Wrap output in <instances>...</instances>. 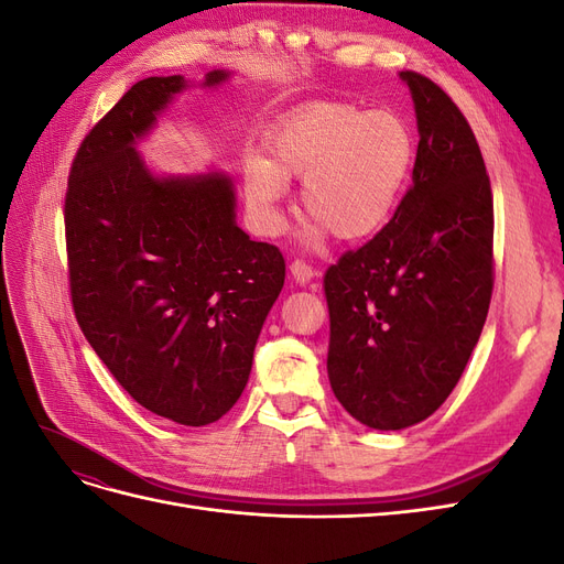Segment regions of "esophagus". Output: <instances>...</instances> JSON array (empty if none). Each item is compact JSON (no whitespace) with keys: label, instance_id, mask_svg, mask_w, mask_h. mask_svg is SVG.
I'll return each mask as SVG.
<instances>
[{"label":"esophagus","instance_id":"1","mask_svg":"<svg viewBox=\"0 0 564 564\" xmlns=\"http://www.w3.org/2000/svg\"><path fill=\"white\" fill-rule=\"evenodd\" d=\"M289 270H292V278L296 280V284H308L315 275H317V272L308 265V263H305V261H292V265H289Z\"/></svg>","mask_w":564,"mask_h":564}]
</instances>
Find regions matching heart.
I'll list each match as a JSON object with an SVG mask.
<instances>
[{
  "instance_id": "heart-1",
  "label": "heart",
  "mask_w": 564,
  "mask_h": 564,
  "mask_svg": "<svg viewBox=\"0 0 564 564\" xmlns=\"http://www.w3.org/2000/svg\"><path fill=\"white\" fill-rule=\"evenodd\" d=\"M268 155L245 164V195L261 230H278L286 181L301 178V209L315 218L305 228L308 242H319L327 228L355 242L379 232L395 214L416 143L395 112L311 104L268 135Z\"/></svg>"
}]
</instances>
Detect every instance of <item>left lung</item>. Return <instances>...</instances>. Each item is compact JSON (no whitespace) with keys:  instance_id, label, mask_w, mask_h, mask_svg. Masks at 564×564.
I'll return each mask as SVG.
<instances>
[{"instance_id":"obj_1","label":"left lung","mask_w":564,"mask_h":564,"mask_svg":"<svg viewBox=\"0 0 564 564\" xmlns=\"http://www.w3.org/2000/svg\"><path fill=\"white\" fill-rule=\"evenodd\" d=\"M414 100L412 187L388 226L324 275L336 400L377 431H402L449 398L491 299L494 204L480 145L437 84L400 73Z\"/></svg>"}]
</instances>
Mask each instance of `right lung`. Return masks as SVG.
Here are the masks:
<instances>
[{
	"label": "right lung",
	"instance_id": "add662e5",
	"mask_svg": "<svg viewBox=\"0 0 564 564\" xmlns=\"http://www.w3.org/2000/svg\"><path fill=\"white\" fill-rule=\"evenodd\" d=\"M228 79L212 70L199 87ZM191 87L183 75L135 82L89 131L67 181L65 242L77 322L119 386L152 414L207 425L242 395L284 259L237 226L228 174H155L139 152Z\"/></svg>",
	"mask_w": 564,
	"mask_h": 564
}]
</instances>
